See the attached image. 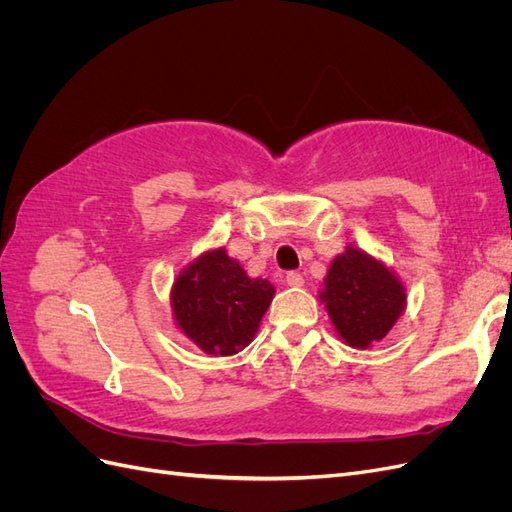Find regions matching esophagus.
<instances>
[{
	"label": "esophagus",
	"instance_id": "34e87169",
	"mask_svg": "<svg viewBox=\"0 0 512 512\" xmlns=\"http://www.w3.org/2000/svg\"><path fill=\"white\" fill-rule=\"evenodd\" d=\"M286 284H288V286H292V288H299V286H303V284H305V280H303V275H301V273H297V271H290V273H286Z\"/></svg>",
	"mask_w": 512,
	"mask_h": 512
}]
</instances>
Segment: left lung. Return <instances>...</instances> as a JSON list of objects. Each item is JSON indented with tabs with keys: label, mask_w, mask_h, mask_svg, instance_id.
Returning <instances> with one entry per match:
<instances>
[{
	"label": "left lung",
	"mask_w": 512,
	"mask_h": 512,
	"mask_svg": "<svg viewBox=\"0 0 512 512\" xmlns=\"http://www.w3.org/2000/svg\"><path fill=\"white\" fill-rule=\"evenodd\" d=\"M320 301L337 335L352 348L365 350L393 329L406 309V288L380 260L348 245L333 258Z\"/></svg>",
	"instance_id": "left-lung-1"
}]
</instances>
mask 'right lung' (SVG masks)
Wrapping results in <instances>:
<instances>
[{"label": "right lung", "instance_id": "1", "mask_svg": "<svg viewBox=\"0 0 512 512\" xmlns=\"http://www.w3.org/2000/svg\"><path fill=\"white\" fill-rule=\"evenodd\" d=\"M275 288L252 280L224 247L198 256L173 284L175 324L207 354L230 356L252 342Z\"/></svg>", "mask_w": 512, "mask_h": 512}]
</instances>
